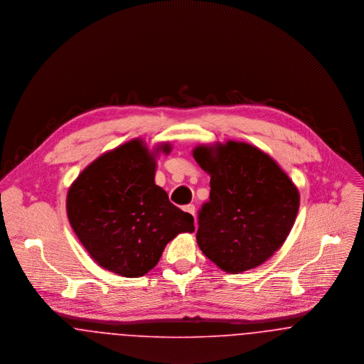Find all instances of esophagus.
<instances>
[{"instance_id": "esophagus-1", "label": "esophagus", "mask_w": 364, "mask_h": 364, "mask_svg": "<svg viewBox=\"0 0 364 364\" xmlns=\"http://www.w3.org/2000/svg\"><path fill=\"white\" fill-rule=\"evenodd\" d=\"M183 210H185V212H188V213H191V215L194 216V213H196V207H194L193 204H188V205H185V207H183Z\"/></svg>"}]
</instances>
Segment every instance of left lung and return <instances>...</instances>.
<instances>
[{"label": "left lung", "mask_w": 364, "mask_h": 364, "mask_svg": "<svg viewBox=\"0 0 364 364\" xmlns=\"http://www.w3.org/2000/svg\"><path fill=\"white\" fill-rule=\"evenodd\" d=\"M193 156L210 175V201L198 210V247L226 272L260 266L294 225L297 188L268 154L245 142L197 146Z\"/></svg>", "instance_id": "1"}]
</instances>
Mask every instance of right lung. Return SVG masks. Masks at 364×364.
I'll return each instance as SVG.
<instances>
[{
    "instance_id": "obj_1",
    "label": "right lung",
    "mask_w": 364,
    "mask_h": 364,
    "mask_svg": "<svg viewBox=\"0 0 364 364\" xmlns=\"http://www.w3.org/2000/svg\"><path fill=\"white\" fill-rule=\"evenodd\" d=\"M170 154V144L157 148ZM156 161L141 139L100 156L67 194L71 228L92 259L127 278L145 275L179 232H193L191 213L154 183Z\"/></svg>"
}]
</instances>
